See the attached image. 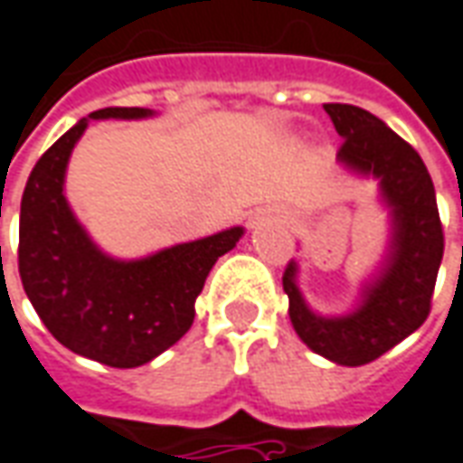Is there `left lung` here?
I'll return each mask as SVG.
<instances>
[{
  "instance_id": "left-lung-1",
  "label": "left lung",
  "mask_w": 463,
  "mask_h": 463,
  "mask_svg": "<svg viewBox=\"0 0 463 463\" xmlns=\"http://www.w3.org/2000/svg\"><path fill=\"white\" fill-rule=\"evenodd\" d=\"M323 109L344 137L338 165L351 175L376 180L378 203L389 213V242L348 313L323 316L310 308L298 286L296 260L283 273V290L290 323L313 354L338 366H364L426 321L444 258V232L434 183L411 145L355 105L331 102Z\"/></svg>"
}]
</instances>
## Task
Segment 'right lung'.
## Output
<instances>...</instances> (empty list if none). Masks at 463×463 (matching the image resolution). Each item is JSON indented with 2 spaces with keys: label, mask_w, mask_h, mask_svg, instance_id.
<instances>
[{
  "label": "right lung",
  "mask_w": 463,
  "mask_h": 463,
  "mask_svg": "<svg viewBox=\"0 0 463 463\" xmlns=\"http://www.w3.org/2000/svg\"><path fill=\"white\" fill-rule=\"evenodd\" d=\"M153 115L147 108H105L82 118L42 155L22 195L19 276L27 298L60 344L112 368L150 364L190 331L205 278L245 232L232 225L132 260L92 241L64 195L74 145L90 119Z\"/></svg>",
  "instance_id": "right-lung-1"
}]
</instances>
